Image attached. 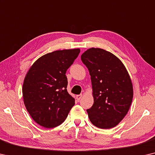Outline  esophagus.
Listing matches in <instances>:
<instances>
[{"mask_svg": "<svg viewBox=\"0 0 155 155\" xmlns=\"http://www.w3.org/2000/svg\"><path fill=\"white\" fill-rule=\"evenodd\" d=\"M82 94L77 95V96H76V99H77L78 101H80V100L82 98Z\"/></svg>", "mask_w": 155, "mask_h": 155, "instance_id": "obj_1", "label": "esophagus"}]
</instances>
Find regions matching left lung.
Segmentation results:
<instances>
[{"label":"left lung","instance_id":"left-lung-1","mask_svg":"<svg viewBox=\"0 0 155 155\" xmlns=\"http://www.w3.org/2000/svg\"><path fill=\"white\" fill-rule=\"evenodd\" d=\"M81 59L91 75L94 102L87 109L90 121L101 129L115 127L128 112L133 97L132 81L125 66L101 48L88 49Z\"/></svg>","mask_w":155,"mask_h":155}]
</instances>
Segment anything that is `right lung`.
I'll list each match as a JSON object with an SVG mask.
<instances>
[{"instance_id": "1", "label": "right lung", "mask_w": 155, "mask_h": 155, "mask_svg": "<svg viewBox=\"0 0 155 155\" xmlns=\"http://www.w3.org/2000/svg\"><path fill=\"white\" fill-rule=\"evenodd\" d=\"M80 52L78 48L48 53L38 59L26 74L23 101L31 117L42 127L61 125L74 106V97L66 89V72Z\"/></svg>"}]
</instances>
